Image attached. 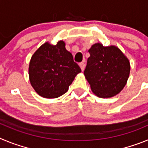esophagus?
<instances>
[{
	"label": "esophagus",
	"mask_w": 148,
	"mask_h": 148,
	"mask_svg": "<svg viewBox=\"0 0 148 148\" xmlns=\"http://www.w3.org/2000/svg\"><path fill=\"white\" fill-rule=\"evenodd\" d=\"M79 66H80L81 69H82V71H84V68H85V64L84 62H82L79 64Z\"/></svg>",
	"instance_id": "esophagus-1"
}]
</instances>
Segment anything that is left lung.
Instances as JSON below:
<instances>
[{
    "instance_id": "1",
    "label": "left lung",
    "mask_w": 148,
    "mask_h": 148,
    "mask_svg": "<svg viewBox=\"0 0 148 148\" xmlns=\"http://www.w3.org/2000/svg\"><path fill=\"white\" fill-rule=\"evenodd\" d=\"M90 57L84 70L92 92L100 98H110L126 85L130 71V61L115 46L95 44L88 50Z\"/></svg>"
}]
</instances>
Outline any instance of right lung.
Listing matches in <instances>:
<instances>
[{
	"mask_svg": "<svg viewBox=\"0 0 148 148\" xmlns=\"http://www.w3.org/2000/svg\"><path fill=\"white\" fill-rule=\"evenodd\" d=\"M81 72L63 40L56 45L44 43L35 51L29 66L31 85L46 99L58 98L67 92L69 86Z\"/></svg>",
	"mask_w": 148,
	"mask_h": 148,
	"instance_id": "obj_1",
	"label": "right lung"
}]
</instances>
